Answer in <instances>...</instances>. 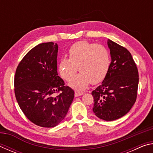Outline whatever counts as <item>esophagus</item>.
<instances>
[{
	"mask_svg": "<svg viewBox=\"0 0 153 153\" xmlns=\"http://www.w3.org/2000/svg\"><path fill=\"white\" fill-rule=\"evenodd\" d=\"M84 94V92H81V91H77V90H75V97H77L79 96H81Z\"/></svg>",
	"mask_w": 153,
	"mask_h": 153,
	"instance_id": "34e87169",
	"label": "esophagus"
}]
</instances>
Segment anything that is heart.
Returning a JSON list of instances; mask_svg holds the SVG:
<instances>
[{"label": "heart", "instance_id": "obj_1", "mask_svg": "<svg viewBox=\"0 0 153 153\" xmlns=\"http://www.w3.org/2000/svg\"><path fill=\"white\" fill-rule=\"evenodd\" d=\"M111 64V54L107 47L82 40L71 46L69 59H62L59 69L61 76L70 81L79 68L80 73L72 78L69 86L80 90L86 88L90 82L96 84L102 81L110 70Z\"/></svg>", "mask_w": 153, "mask_h": 153}]
</instances>
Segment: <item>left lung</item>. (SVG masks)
Returning a JSON list of instances; mask_svg holds the SVG:
<instances>
[{"label": "left lung", "instance_id": "1", "mask_svg": "<svg viewBox=\"0 0 153 153\" xmlns=\"http://www.w3.org/2000/svg\"><path fill=\"white\" fill-rule=\"evenodd\" d=\"M111 64L102 84L92 92L93 112L98 118L113 121L123 117L135 103L138 87V71L128 50L108 40Z\"/></svg>", "mask_w": 153, "mask_h": 153}]
</instances>
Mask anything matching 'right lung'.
Segmentation results:
<instances>
[{"label":"right lung","mask_w":153,"mask_h":153,"mask_svg":"<svg viewBox=\"0 0 153 153\" xmlns=\"http://www.w3.org/2000/svg\"><path fill=\"white\" fill-rule=\"evenodd\" d=\"M57 53L56 44H40L24 56L15 71L18 105L28 120L43 128L57 126L74 97V90L58 76Z\"/></svg>","instance_id":"right-lung-1"}]
</instances>
